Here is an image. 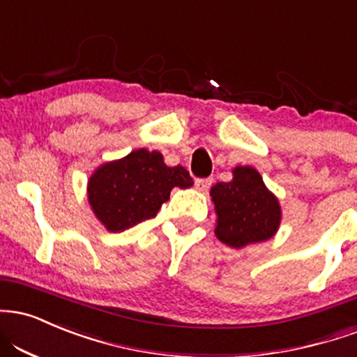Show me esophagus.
<instances>
[{
  "mask_svg": "<svg viewBox=\"0 0 357 357\" xmlns=\"http://www.w3.org/2000/svg\"><path fill=\"white\" fill-rule=\"evenodd\" d=\"M211 184H213V178H197L195 181V188L197 191L206 192L209 188H211Z\"/></svg>",
  "mask_w": 357,
  "mask_h": 357,
  "instance_id": "obj_1",
  "label": "esophagus"
}]
</instances>
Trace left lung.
<instances>
[{
	"mask_svg": "<svg viewBox=\"0 0 357 357\" xmlns=\"http://www.w3.org/2000/svg\"><path fill=\"white\" fill-rule=\"evenodd\" d=\"M233 174V181L211 188L218 214L214 233L231 248L266 241L274 236L281 221L276 196L268 191L255 167L238 166Z\"/></svg>",
	"mask_w": 357,
	"mask_h": 357,
	"instance_id": "8db88e82",
	"label": "left lung"
}]
</instances>
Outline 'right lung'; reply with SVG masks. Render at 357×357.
Segmentation results:
<instances>
[{"label":"right lung","instance_id":"1","mask_svg":"<svg viewBox=\"0 0 357 357\" xmlns=\"http://www.w3.org/2000/svg\"><path fill=\"white\" fill-rule=\"evenodd\" d=\"M190 171L169 167L162 154L136 149L119 161L96 169L88 184L94 214L113 233H123L153 220L174 186H192Z\"/></svg>","mask_w":357,"mask_h":357}]
</instances>
